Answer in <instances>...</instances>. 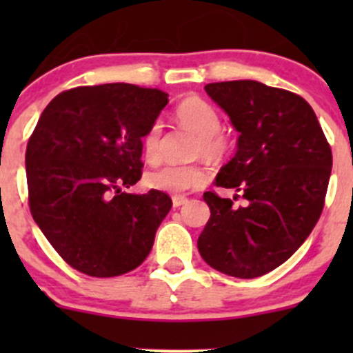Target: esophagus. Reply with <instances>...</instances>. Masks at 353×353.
<instances>
[{
	"label": "esophagus",
	"mask_w": 353,
	"mask_h": 353,
	"mask_svg": "<svg viewBox=\"0 0 353 353\" xmlns=\"http://www.w3.org/2000/svg\"><path fill=\"white\" fill-rule=\"evenodd\" d=\"M186 201H188L186 196H172V205H174V208H179V206H183Z\"/></svg>",
	"instance_id": "obj_1"
}]
</instances>
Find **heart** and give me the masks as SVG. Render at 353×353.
<instances>
[{"label":"heart","instance_id":"obj_1","mask_svg":"<svg viewBox=\"0 0 353 353\" xmlns=\"http://www.w3.org/2000/svg\"><path fill=\"white\" fill-rule=\"evenodd\" d=\"M176 117L181 124L191 128L201 138V150L208 157H216L225 148L220 138V116L213 105L199 97H188L176 108ZM160 137L162 126L154 123L143 137V154L148 163L160 160ZM208 181V174L198 165H163L147 176V186L170 194H181L198 190Z\"/></svg>","mask_w":353,"mask_h":353}]
</instances>
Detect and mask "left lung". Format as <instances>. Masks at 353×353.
<instances>
[{
	"mask_svg": "<svg viewBox=\"0 0 353 353\" xmlns=\"http://www.w3.org/2000/svg\"><path fill=\"white\" fill-rule=\"evenodd\" d=\"M206 94L239 133L236 155L215 186L236 190L244 207L203 194L210 220L198 251L212 268L256 279L285 263L307 239L325 206L331 148L311 105L294 92L261 81L208 83Z\"/></svg>",
	"mask_w": 353,
	"mask_h": 353,
	"instance_id": "left-lung-1",
	"label": "left lung"
}]
</instances>
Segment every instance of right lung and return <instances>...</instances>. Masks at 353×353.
I'll return each mask as SVG.
<instances>
[{"label":"right lung","mask_w":353,"mask_h":353,"mask_svg":"<svg viewBox=\"0 0 353 353\" xmlns=\"http://www.w3.org/2000/svg\"><path fill=\"white\" fill-rule=\"evenodd\" d=\"M167 97L130 83L77 87L39 117L25 154L28 205L46 239L85 275L140 266L172 208L162 191H123L140 181L141 140Z\"/></svg>","instance_id":"1"}]
</instances>
